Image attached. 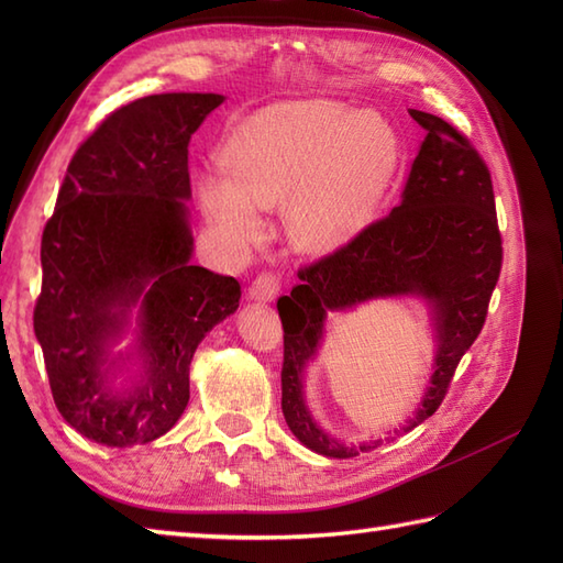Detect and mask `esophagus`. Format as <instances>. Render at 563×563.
Instances as JSON below:
<instances>
[{"instance_id":"1","label":"esophagus","mask_w":563,"mask_h":563,"mask_svg":"<svg viewBox=\"0 0 563 563\" xmlns=\"http://www.w3.org/2000/svg\"><path fill=\"white\" fill-rule=\"evenodd\" d=\"M280 290V280L275 278L273 273H261L254 278V283L249 285V297L256 302H271L275 295Z\"/></svg>"}]
</instances>
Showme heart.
Wrapping results in <instances>:
<instances>
[{
	"instance_id": "b5f03b06",
	"label": "heart",
	"mask_w": 563,
	"mask_h": 563,
	"mask_svg": "<svg viewBox=\"0 0 563 563\" xmlns=\"http://www.w3.org/2000/svg\"><path fill=\"white\" fill-rule=\"evenodd\" d=\"M397 145L379 118L329 101H290L251 115L224 150V176L200 186L210 224L234 244L254 242L258 210L290 200V232L324 251L373 214L394 172Z\"/></svg>"
}]
</instances>
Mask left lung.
<instances>
[{
    "instance_id": "left-lung-1",
    "label": "left lung",
    "mask_w": 563,
    "mask_h": 563,
    "mask_svg": "<svg viewBox=\"0 0 563 563\" xmlns=\"http://www.w3.org/2000/svg\"><path fill=\"white\" fill-rule=\"evenodd\" d=\"M426 130L401 202L349 244L297 271L300 285L278 300L283 321V416L295 438L324 457L349 460L382 440L343 445L305 404L302 373L317 355L331 312L375 297L418 295L433 312L435 373L404 430L438 411L462 355L482 333L504 263L494 184L482 154L457 128L409 111Z\"/></svg>"
}]
</instances>
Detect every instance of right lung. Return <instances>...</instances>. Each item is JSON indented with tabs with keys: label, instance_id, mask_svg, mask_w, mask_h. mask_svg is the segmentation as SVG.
<instances>
[{
	"label": "right lung",
	"instance_id": "1",
	"mask_svg": "<svg viewBox=\"0 0 563 563\" xmlns=\"http://www.w3.org/2000/svg\"><path fill=\"white\" fill-rule=\"evenodd\" d=\"M222 101L154 93L121 106L75 152L45 222L35 339L57 411L101 445H140L174 428L198 343L239 307L234 278L190 263L188 142ZM130 306L141 309L143 373L113 393L108 345Z\"/></svg>",
	"mask_w": 563,
	"mask_h": 563
}]
</instances>
